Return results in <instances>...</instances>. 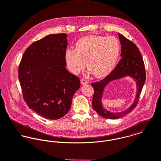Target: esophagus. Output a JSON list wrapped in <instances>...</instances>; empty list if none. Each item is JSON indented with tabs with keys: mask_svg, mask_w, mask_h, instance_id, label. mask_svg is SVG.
<instances>
[{
	"mask_svg": "<svg viewBox=\"0 0 161 161\" xmlns=\"http://www.w3.org/2000/svg\"><path fill=\"white\" fill-rule=\"evenodd\" d=\"M81 83L82 84V85H87L88 84V81H87V80H86L85 79H84V78H82L81 80Z\"/></svg>",
	"mask_w": 161,
	"mask_h": 161,
	"instance_id": "34e87169",
	"label": "esophagus"
}]
</instances>
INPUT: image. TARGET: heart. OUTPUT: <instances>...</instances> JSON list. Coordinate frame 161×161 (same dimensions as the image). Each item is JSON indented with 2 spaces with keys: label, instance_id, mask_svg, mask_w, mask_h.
<instances>
[{
  "label": "heart",
  "instance_id": "heart-1",
  "mask_svg": "<svg viewBox=\"0 0 161 161\" xmlns=\"http://www.w3.org/2000/svg\"><path fill=\"white\" fill-rule=\"evenodd\" d=\"M120 44L114 36L89 35L80 39L75 49H67L65 59L69 71L77 75L86 67L95 77L103 78L112 70L119 58Z\"/></svg>",
  "mask_w": 161,
  "mask_h": 161
}]
</instances>
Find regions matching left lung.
I'll return each mask as SVG.
<instances>
[{"label":"left lung","mask_w":161,"mask_h":161,"mask_svg":"<svg viewBox=\"0 0 161 161\" xmlns=\"http://www.w3.org/2000/svg\"><path fill=\"white\" fill-rule=\"evenodd\" d=\"M119 38L122 45L121 57L116 67L103 80L91 84L94 92L92 105L94 110L104 118L118 119L130 113L136 106L140 94L146 80V72L142 54L138 47L125 36L119 33ZM131 77L137 83V92L134 103L127 109L119 113H111L102 106L101 99L103 91L107 85L114 80L125 76Z\"/></svg>","instance_id":"1"}]
</instances>
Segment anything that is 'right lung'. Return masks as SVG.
<instances>
[{
    "instance_id": "add662e5",
    "label": "right lung",
    "mask_w": 161,
    "mask_h": 161,
    "mask_svg": "<svg viewBox=\"0 0 161 161\" xmlns=\"http://www.w3.org/2000/svg\"><path fill=\"white\" fill-rule=\"evenodd\" d=\"M67 37L53 34L33 42L18 68L23 99L30 108L49 120L59 119L69 112L80 87L78 77L65 69Z\"/></svg>"
}]
</instances>
